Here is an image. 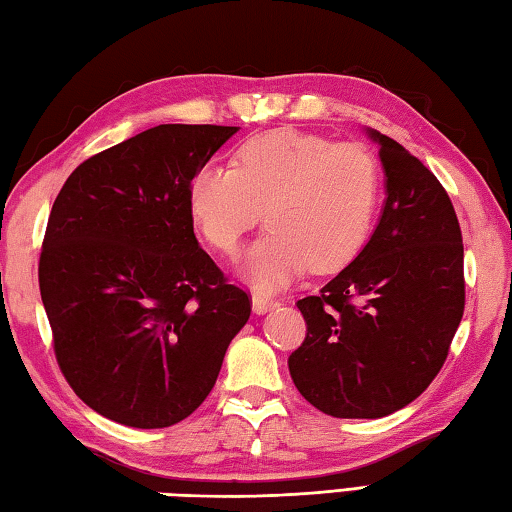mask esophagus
<instances>
[{
    "mask_svg": "<svg viewBox=\"0 0 512 512\" xmlns=\"http://www.w3.org/2000/svg\"><path fill=\"white\" fill-rule=\"evenodd\" d=\"M276 306H279V299L270 297V294H263V292L251 294V308H254L256 315H265V312H270Z\"/></svg>",
    "mask_w": 512,
    "mask_h": 512,
    "instance_id": "obj_1",
    "label": "esophagus"
}]
</instances>
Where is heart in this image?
Instances as JSON below:
<instances>
[{"label": "heart", "mask_w": 512, "mask_h": 512, "mask_svg": "<svg viewBox=\"0 0 512 512\" xmlns=\"http://www.w3.org/2000/svg\"><path fill=\"white\" fill-rule=\"evenodd\" d=\"M380 200L382 168L371 150L294 128L247 139L236 168L206 164L186 188L195 227L224 254H236L265 209L270 229L242 265L265 290L283 288L308 267L328 274L355 261Z\"/></svg>", "instance_id": "1"}]
</instances>
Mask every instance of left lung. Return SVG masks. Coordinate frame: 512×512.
<instances>
[{
    "label": "left lung",
    "mask_w": 512,
    "mask_h": 512,
    "mask_svg": "<svg viewBox=\"0 0 512 512\" xmlns=\"http://www.w3.org/2000/svg\"><path fill=\"white\" fill-rule=\"evenodd\" d=\"M384 206L371 240L317 297L297 301L308 333L290 355L294 387L335 418L407 407L441 371L465 306L463 240L450 195L387 134Z\"/></svg>",
    "instance_id": "1"
}]
</instances>
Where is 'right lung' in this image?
<instances>
[{
    "label": "right lung",
    "mask_w": 512,
    "mask_h": 512,
    "mask_svg": "<svg viewBox=\"0 0 512 512\" xmlns=\"http://www.w3.org/2000/svg\"><path fill=\"white\" fill-rule=\"evenodd\" d=\"M238 128L166 123L83 161L53 202L40 294L76 396L114 423L191 416L249 297L200 247L186 188Z\"/></svg>",
    "instance_id": "add662e5"
}]
</instances>
